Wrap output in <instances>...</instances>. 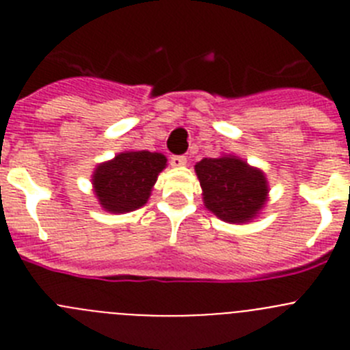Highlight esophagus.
Returning a JSON list of instances; mask_svg holds the SVG:
<instances>
[{
	"mask_svg": "<svg viewBox=\"0 0 350 350\" xmlns=\"http://www.w3.org/2000/svg\"><path fill=\"white\" fill-rule=\"evenodd\" d=\"M170 163H172V166H175V168H180V166L187 165V157H185V156H172V157H170Z\"/></svg>",
	"mask_w": 350,
	"mask_h": 350,
	"instance_id": "34e87169",
	"label": "esophagus"
}]
</instances>
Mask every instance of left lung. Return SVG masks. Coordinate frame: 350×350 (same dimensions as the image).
Here are the masks:
<instances>
[{
	"label": "left lung",
	"mask_w": 350,
	"mask_h": 350,
	"mask_svg": "<svg viewBox=\"0 0 350 350\" xmlns=\"http://www.w3.org/2000/svg\"><path fill=\"white\" fill-rule=\"evenodd\" d=\"M203 189V203L226 222H249L268 198L265 173L237 156L205 157L194 166Z\"/></svg>",
	"instance_id": "obj_1"
}]
</instances>
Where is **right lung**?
Instances as JSON below:
<instances>
[{"label": "right lung", "instance_id": "add662e5", "mask_svg": "<svg viewBox=\"0 0 350 350\" xmlns=\"http://www.w3.org/2000/svg\"><path fill=\"white\" fill-rule=\"evenodd\" d=\"M166 157L148 150H126L101 163L92 173V187L107 212L126 213L147 203Z\"/></svg>", "mask_w": 350, "mask_h": 350}]
</instances>
